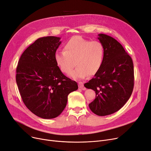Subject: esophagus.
Wrapping results in <instances>:
<instances>
[{
	"label": "esophagus",
	"instance_id": "esophagus-1",
	"mask_svg": "<svg viewBox=\"0 0 151 151\" xmlns=\"http://www.w3.org/2000/svg\"><path fill=\"white\" fill-rule=\"evenodd\" d=\"M78 86H79V88H81L82 90H86V88L84 87L83 83H82L81 82L78 83Z\"/></svg>",
	"mask_w": 151,
	"mask_h": 151
}]
</instances>
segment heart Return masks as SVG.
Returning <instances> with one entry per match:
<instances>
[{
	"instance_id": "obj_1",
	"label": "heart",
	"mask_w": 151,
	"mask_h": 151,
	"mask_svg": "<svg viewBox=\"0 0 151 151\" xmlns=\"http://www.w3.org/2000/svg\"><path fill=\"white\" fill-rule=\"evenodd\" d=\"M54 58L58 67L65 74H69L75 63L76 67L70 76L80 80L99 71L104 61V48L99 41L75 36L65 44L63 51L56 52Z\"/></svg>"
}]
</instances>
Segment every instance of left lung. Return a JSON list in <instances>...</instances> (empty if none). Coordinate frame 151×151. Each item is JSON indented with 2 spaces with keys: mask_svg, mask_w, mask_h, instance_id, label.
I'll list each match as a JSON object with an SVG mask.
<instances>
[{
  "mask_svg": "<svg viewBox=\"0 0 151 151\" xmlns=\"http://www.w3.org/2000/svg\"><path fill=\"white\" fill-rule=\"evenodd\" d=\"M98 36L104 48L103 63L84 86L96 92L95 99L89 104L91 110L106 116L120 110L129 99L134 87V67L120 43L107 35Z\"/></svg>",
  "mask_w": 151,
  "mask_h": 151,
  "instance_id": "obj_1",
  "label": "left lung"
}]
</instances>
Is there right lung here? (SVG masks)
Instances as JSON below:
<instances>
[{
  "label": "right lung",
  "mask_w": 151,
  "mask_h": 151,
  "mask_svg": "<svg viewBox=\"0 0 151 151\" xmlns=\"http://www.w3.org/2000/svg\"><path fill=\"white\" fill-rule=\"evenodd\" d=\"M60 37L37 39L26 49L18 61L16 81L27 107L39 117L54 119L67 106L68 95L78 84L65 76L55 61Z\"/></svg>",
  "instance_id": "right-lung-1"
}]
</instances>
